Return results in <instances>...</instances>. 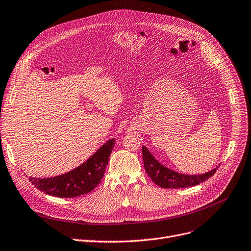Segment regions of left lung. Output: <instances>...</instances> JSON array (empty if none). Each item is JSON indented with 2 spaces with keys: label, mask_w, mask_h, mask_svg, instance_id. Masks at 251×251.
I'll return each mask as SVG.
<instances>
[{
  "label": "left lung",
  "mask_w": 251,
  "mask_h": 251,
  "mask_svg": "<svg viewBox=\"0 0 251 251\" xmlns=\"http://www.w3.org/2000/svg\"><path fill=\"white\" fill-rule=\"evenodd\" d=\"M143 159L148 176L159 187L164 189H179L197 186V184L210 178L216 172V168H214L211 171L200 174V176L199 174L198 176H187V174L173 171L163 166L145 146H143Z\"/></svg>",
  "instance_id": "1"
}]
</instances>
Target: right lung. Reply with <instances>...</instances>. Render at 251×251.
<instances>
[{
    "instance_id": "add662e5",
    "label": "right lung",
    "mask_w": 251,
    "mask_h": 251,
    "mask_svg": "<svg viewBox=\"0 0 251 251\" xmlns=\"http://www.w3.org/2000/svg\"><path fill=\"white\" fill-rule=\"evenodd\" d=\"M115 146L112 138L99 149L94 155L74 170L48 178L28 177V180L48 195L60 198H75L91 192L97 187L103 174Z\"/></svg>"
}]
</instances>
